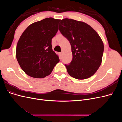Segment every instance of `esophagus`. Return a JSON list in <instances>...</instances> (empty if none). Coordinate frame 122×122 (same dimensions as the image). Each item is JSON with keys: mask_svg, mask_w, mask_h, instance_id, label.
<instances>
[{"mask_svg": "<svg viewBox=\"0 0 122 122\" xmlns=\"http://www.w3.org/2000/svg\"><path fill=\"white\" fill-rule=\"evenodd\" d=\"M62 53L61 52H60L58 53V55H59V56H60V57L61 58V56H62Z\"/></svg>", "mask_w": 122, "mask_h": 122, "instance_id": "34e87169", "label": "esophagus"}]
</instances>
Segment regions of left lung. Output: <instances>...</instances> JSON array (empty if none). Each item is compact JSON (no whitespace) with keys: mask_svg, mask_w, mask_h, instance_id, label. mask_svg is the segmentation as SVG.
<instances>
[{"mask_svg":"<svg viewBox=\"0 0 122 122\" xmlns=\"http://www.w3.org/2000/svg\"><path fill=\"white\" fill-rule=\"evenodd\" d=\"M59 30L71 46L72 61L65 65L69 74L77 79L90 78L102 62L104 44L100 36L87 23L68 18L61 20Z\"/></svg>","mask_w":122,"mask_h":122,"instance_id":"8db88e82","label":"left lung"}]
</instances>
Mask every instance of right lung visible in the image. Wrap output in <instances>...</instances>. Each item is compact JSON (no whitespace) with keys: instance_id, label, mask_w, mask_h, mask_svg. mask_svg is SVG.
I'll return each instance as SVG.
<instances>
[{"instance_id":"add662e5","label":"right lung","mask_w":122,"mask_h":122,"mask_svg":"<svg viewBox=\"0 0 122 122\" xmlns=\"http://www.w3.org/2000/svg\"><path fill=\"white\" fill-rule=\"evenodd\" d=\"M60 19L45 18L33 23L21 36L16 48V58L28 76L43 78L49 75L58 62V55L52 50V39L57 33Z\"/></svg>"}]
</instances>
